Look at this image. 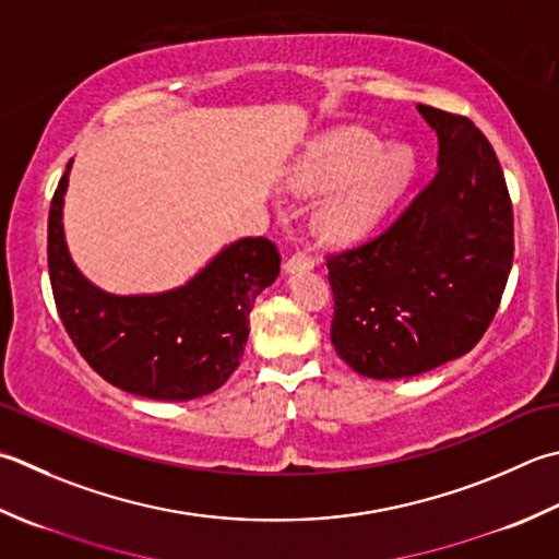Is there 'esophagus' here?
<instances>
[{"mask_svg": "<svg viewBox=\"0 0 559 559\" xmlns=\"http://www.w3.org/2000/svg\"><path fill=\"white\" fill-rule=\"evenodd\" d=\"M314 266V259L308 254H293L286 261V273H298V271H310Z\"/></svg>", "mask_w": 559, "mask_h": 559, "instance_id": "34e87169", "label": "esophagus"}]
</instances>
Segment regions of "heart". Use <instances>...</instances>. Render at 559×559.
<instances>
[{
  "label": "heart",
  "mask_w": 559,
  "mask_h": 559,
  "mask_svg": "<svg viewBox=\"0 0 559 559\" xmlns=\"http://www.w3.org/2000/svg\"><path fill=\"white\" fill-rule=\"evenodd\" d=\"M414 157L407 147H380L360 128L320 138L288 174L293 191L324 193L317 205V233L336 245L366 239L407 189Z\"/></svg>",
  "instance_id": "heart-1"
}]
</instances>
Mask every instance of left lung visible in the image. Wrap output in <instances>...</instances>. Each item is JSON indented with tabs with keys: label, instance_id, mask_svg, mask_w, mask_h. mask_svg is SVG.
I'll list each match as a JSON object with an SVG mask.
<instances>
[{
	"label": "left lung",
	"instance_id": "8db88e82",
	"mask_svg": "<svg viewBox=\"0 0 559 559\" xmlns=\"http://www.w3.org/2000/svg\"><path fill=\"white\" fill-rule=\"evenodd\" d=\"M439 171L388 229L326 259L332 344L356 373L412 378L483 338L513 261V213L489 140L465 116L417 106Z\"/></svg>",
	"mask_w": 559,
	"mask_h": 559
}]
</instances>
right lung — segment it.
<instances>
[{
  "mask_svg": "<svg viewBox=\"0 0 559 559\" xmlns=\"http://www.w3.org/2000/svg\"><path fill=\"white\" fill-rule=\"evenodd\" d=\"M70 167L48 215V271L60 320L76 352L111 385L138 397L186 402L211 395L235 373L257 295L278 278L281 254L266 237L227 245L183 286L114 295L74 266L62 229Z\"/></svg>",
  "mask_w": 559,
  "mask_h": 559,
  "instance_id": "obj_1",
  "label": "right lung"
}]
</instances>
